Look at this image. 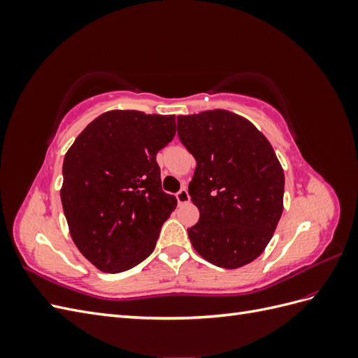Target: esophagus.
I'll return each instance as SVG.
<instances>
[{
    "label": "esophagus",
    "instance_id": "obj_1",
    "mask_svg": "<svg viewBox=\"0 0 358 358\" xmlns=\"http://www.w3.org/2000/svg\"><path fill=\"white\" fill-rule=\"evenodd\" d=\"M176 199H178V203L179 204H185L189 201V194H188V189L187 188H182L178 194H176Z\"/></svg>",
    "mask_w": 358,
    "mask_h": 358
}]
</instances>
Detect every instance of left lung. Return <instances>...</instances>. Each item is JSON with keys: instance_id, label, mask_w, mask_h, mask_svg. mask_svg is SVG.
<instances>
[{"instance_id": "8db88e82", "label": "left lung", "mask_w": 358, "mask_h": 358, "mask_svg": "<svg viewBox=\"0 0 358 358\" xmlns=\"http://www.w3.org/2000/svg\"><path fill=\"white\" fill-rule=\"evenodd\" d=\"M178 136L197 161L188 185L200 220L188 229L209 263L237 268L262 255L284 209L285 176L268 140L229 110L178 116Z\"/></svg>"}]
</instances>
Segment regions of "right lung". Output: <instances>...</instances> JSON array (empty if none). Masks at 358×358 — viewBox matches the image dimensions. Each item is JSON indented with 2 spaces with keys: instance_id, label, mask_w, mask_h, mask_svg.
I'll list each match as a JSON object with an SVG mask.
<instances>
[{
  "instance_id": "obj_1",
  "label": "right lung",
  "mask_w": 358,
  "mask_h": 358,
  "mask_svg": "<svg viewBox=\"0 0 358 358\" xmlns=\"http://www.w3.org/2000/svg\"><path fill=\"white\" fill-rule=\"evenodd\" d=\"M175 134V115L110 110L64 157L61 201L71 239L101 272H125L155 249L178 204L161 188L157 154Z\"/></svg>"
}]
</instances>
